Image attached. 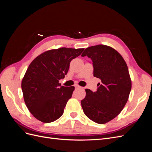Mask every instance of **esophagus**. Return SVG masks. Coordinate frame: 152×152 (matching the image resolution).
I'll use <instances>...</instances> for the list:
<instances>
[{
  "mask_svg": "<svg viewBox=\"0 0 152 152\" xmlns=\"http://www.w3.org/2000/svg\"><path fill=\"white\" fill-rule=\"evenodd\" d=\"M75 88H80V86H79V85H75Z\"/></svg>",
  "mask_w": 152,
  "mask_h": 152,
  "instance_id": "1",
  "label": "esophagus"
}]
</instances>
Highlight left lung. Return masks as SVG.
Returning <instances> with one entry per match:
<instances>
[{"label": "left lung", "instance_id": "1", "mask_svg": "<svg viewBox=\"0 0 152 152\" xmlns=\"http://www.w3.org/2000/svg\"><path fill=\"white\" fill-rule=\"evenodd\" d=\"M81 56L91 59L93 75L102 81L96 92L86 89L82 109L91 121L105 124L121 113L128 100L131 80L127 64L116 50L105 45L87 48Z\"/></svg>", "mask_w": 152, "mask_h": 152}]
</instances>
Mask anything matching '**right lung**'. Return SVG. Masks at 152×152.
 I'll list each match as a JSON object with an SVG mask.
<instances>
[{"mask_svg":"<svg viewBox=\"0 0 152 152\" xmlns=\"http://www.w3.org/2000/svg\"><path fill=\"white\" fill-rule=\"evenodd\" d=\"M84 49L61 48L45 51L30 63L21 82L26 106L37 120L50 123L56 121L64 112L75 87L61 86L70 61Z\"/></svg>","mask_w":152,"mask_h":152,"instance_id":"add662e5","label":"right lung"}]
</instances>
